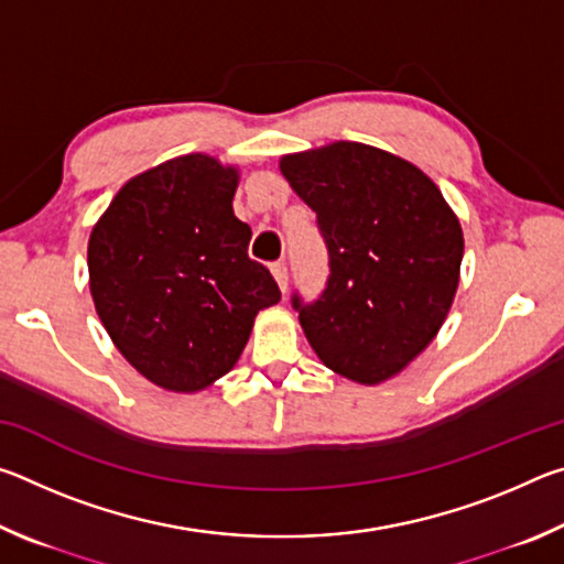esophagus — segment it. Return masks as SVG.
Returning <instances> with one entry per match:
<instances>
[{"label": "esophagus", "mask_w": 564, "mask_h": 564, "mask_svg": "<svg viewBox=\"0 0 564 564\" xmlns=\"http://www.w3.org/2000/svg\"><path fill=\"white\" fill-rule=\"evenodd\" d=\"M271 273H273V279H275V283L281 285V291H285L289 289V269H285V263L283 261H279V263H273L271 265Z\"/></svg>", "instance_id": "obj_1"}]
</instances>
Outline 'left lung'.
Returning a JSON list of instances; mask_svg holds the SVG:
<instances>
[{"label": "left lung", "instance_id": "left-lung-1", "mask_svg": "<svg viewBox=\"0 0 564 564\" xmlns=\"http://www.w3.org/2000/svg\"><path fill=\"white\" fill-rule=\"evenodd\" d=\"M328 248L316 301L299 293L305 338L336 373L380 383L441 330L457 291L463 231L431 178L386 151L338 144L281 159Z\"/></svg>", "mask_w": 564, "mask_h": 564}]
</instances>
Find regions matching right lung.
I'll return each mask as SVG.
<instances>
[{"label": "right lung", "instance_id": "1", "mask_svg": "<svg viewBox=\"0 0 564 564\" xmlns=\"http://www.w3.org/2000/svg\"><path fill=\"white\" fill-rule=\"evenodd\" d=\"M236 169L188 154L131 178L89 238V289L141 376L194 393L236 366L256 313L281 301L251 228L234 216Z\"/></svg>", "mask_w": 564, "mask_h": 564}]
</instances>
